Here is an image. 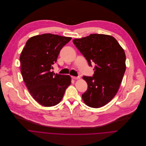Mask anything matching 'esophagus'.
Returning <instances> with one entry per match:
<instances>
[{
    "mask_svg": "<svg viewBox=\"0 0 146 146\" xmlns=\"http://www.w3.org/2000/svg\"><path fill=\"white\" fill-rule=\"evenodd\" d=\"M72 78L74 79H78L80 78V76H72Z\"/></svg>",
    "mask_w": 146,
    "mask_h": 146,
    "instance_id": "1",
    "label": "esophagus"
}]
</instances>
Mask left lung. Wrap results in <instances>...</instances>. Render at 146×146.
I'll list each match as a JSON object with an SVG mask.
<instances>
[{"label": "left lung", "mask_w": 146, "mask_h": 146, "mask_svg": "<svg viewBox=\"0 0 146 146\" xmlns=\"http://www.w3.org/2000/svg\"><path fill=\"white\" fill-rule=\"evenodd\" d=\"M73 42L89 66L96 64L93 76H83L88 87L82 99L90 107H102L119 90L126 69L124 50L114 37L106 35L91 34L75 38Z\"/></svg>", "instance_id": "8db88e82"}]
</instances>
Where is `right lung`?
I'll return each instance as SVG.
<instances>
[{
    "instance_id": "right-lung-1",
    "label": "right lung",
    "mask_w": 146,
    "mask_h": 146,
    "mask_svg": "<svg viewBox=\"0 0 146 146\" xmlns=\"http://www.w3.org/2000/svg\"><path fill=\"white\" fill-rule=\"evenodd\" d=\"M71 40V37L50 33L35 36L27 41L21 52L23 80L31 95L42 106L59 104L71 84L69 75L52 71L60 50Z\"/></svg>"
}]
</instances>
